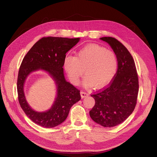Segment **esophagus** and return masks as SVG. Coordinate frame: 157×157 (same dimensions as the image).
<instances>
[{
	"label": "esophagus",
	"mask_w": 157,
	"mask_h": 157,
	"mask_svg": "<svg viewBox=\"0 0 157 157\" xmlns=\"http://www.w3.org/2000/svg\"><path fill=\"white\" fill-rule=\"evenodd\" d=\"M80 96H81L82 98H86L88 96V94L86 93V92H85L81 91V92H80Z\"/></svg>",
	"instance_id": "obj_1"
}]
</instances>
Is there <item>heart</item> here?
<instances>
[{"instance_id": "obj_1", "label": "heart", "mask_w": 157, "mask_h": 157, "mask_svg": "<svg viewBox=\"0 0 157 157\" xmlns=\"http://www.w3.org/2000/svg\"><path fill=\"white\" fill-rule=\"evenodd\" d=\"M63 67L70 80L77 84L84 73L86 87L103 88L115 77L117 69L115 54L111 50L96 44H89L79 50L76 57L67 56Z\"/></svg>"}]
</instances>
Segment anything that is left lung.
<instances>
[{
  "instance_id": "8db88e82",
  "label": "left lung",
  "mask_w": 157,
  "mask_h": 157,
  "mask_svg": "<svg viewBox=\"0 0 157 157\" xmlns=\"http://www.w3.org/2000/svg\"><path fill=\"white\" fill-rule=\"evenodd\" d=\"M115 54L118 69L109 86L91 95L95 105L90 116L98 124L106 128L117 126L134 111L139 90L138 77L134 60L126 47L115 38L101 37Z\"/></svg>"
}]
</instances>
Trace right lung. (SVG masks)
Listing matches in <instances>:
<instances>
[{"label":"right lung","instance_id":"1","mask_svg":"<svg viewBox=\"0 0 157 157\" xmlns=\"http://www.w3.org/2000/svg\"><path fill=\"white\" fill-rule=\"evenodd\" d=\"M79 40L80 38H42L23 58L17 77L18 100L25 115L35 124L45 128L59 125L67 118L71 107L81 99L80 90L65 80L63 68L66 53ZM38 70L48 73L56 86L55 101L51 108L44 112L33 109L27 103L24 93V85L28 76Z\"/></svg>","mask_w":157,"mask_h":157}]
</instances>
